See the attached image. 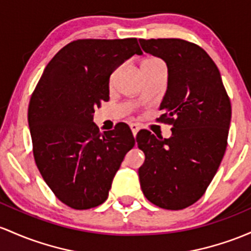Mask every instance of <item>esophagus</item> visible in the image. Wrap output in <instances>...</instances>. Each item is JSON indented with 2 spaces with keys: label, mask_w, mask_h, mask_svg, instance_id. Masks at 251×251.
I'll return each instance as SVG.
<instances>
[{
  "label": "esophagus",
  "mask_w": 251,
  "mask_h": 251,
  "mask_svg": "<svg viewBox=\"0 0 251 251\" xmlns=\"http://www.w3.org/2000/svg\"><path fill=\"white\" fill-rule=\"evenodd\" d=\"M130 127H131V131H132V133H133V136L136 137L137 136V133H138V131H139V125L138 124H134V123H132V124H130Z\"/></svg>",
  "instance_id": "34e87169"
}]
</instances>
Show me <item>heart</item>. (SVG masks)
<instances>
[{"label":"heart","instance_id":"heart-1","mask_svg":"<svg viewBox=\"0 0 251 251\" xmlns=\"http://www.w3.org/2000/svg\"><path fill=\"white\" fill-rule=\"evenodd\" d=\"M143 64H162L164 65V63L162 62L161 59H157V58H149V59H145L144 62H143Z\"/></svg>","mask_w":251,"mask_h":251}]
</instances>
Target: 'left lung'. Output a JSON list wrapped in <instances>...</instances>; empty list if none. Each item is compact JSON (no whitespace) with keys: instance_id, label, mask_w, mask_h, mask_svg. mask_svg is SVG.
<instances>
[{"instance_id":"left-lung-1","label":"left lung","mask_w":251,"mask_h":251,"mask_svg":"<svg viewBox=\"0 0 251 251\" xmlns=\"http://www.w3.org/2000/svg\"><path fill=\"white\" fill-rule=\"evenodd\" d=\"M147 53L168 67L159 111L172 137L137 134L144 152L139 181L145 198L161 208L182 210L200 199L216 175L227 145L231 103L222 76L206 51L182 39H139Z\"/></svg>"}]
</instances>
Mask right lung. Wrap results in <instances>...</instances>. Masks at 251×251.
<instances>
[{"mask_svg": "<svg viewBox=\"0 0 251 251\" xmlns=\"http://www.w3.org/2000/svg\"><path fill=\"white\" fill-rule=\"evenodd\" d=\"M133 54L136 38L81 39L64 46L44 70L28 106L35 163L46 184L69 207L106 201L115 173L134 147L121 124L101 133L94 108L109 100V77Z\"/></svg>", "mask_w": 251, "mask_h": 251, "instance_id": "add662e5", "label": "right lung"}]
</instances>
